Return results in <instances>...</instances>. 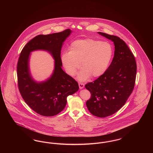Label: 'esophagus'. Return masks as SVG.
Masks as SVG:
<instances>
[{"label": "esophagus", "mask_w": 153, "mask_h": 153, "mask_svg": "<svg viewBox=\"0 0 153 153\" xmlns=\"http://www.w3.org/2000/svg\"><path fill=\"white\" fill-rule=\"evenodd\" d=\"M79 88H80V89H82V88H84V84L83 83H82V82H79Z\"/></svg>", "instance_id": "34e87169"}]
</instances>
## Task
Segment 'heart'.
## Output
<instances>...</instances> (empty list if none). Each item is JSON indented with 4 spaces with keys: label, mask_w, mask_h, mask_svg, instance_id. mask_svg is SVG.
Instances as JSON below:
<instances>
[{
    "label": "heart",
    "mask_w": 153,
    "mask_h": 153,
    "mask_svg": "<svg viewBox=\"0 0 153 153\" xmlns=\"http://www.w3.org/2000/svg\"><path fill=\"white\" fill-rule=\"evenodd\" d=\"M114 54V48L107 42L93 39H79L73 42L70 51H65L61 60L66 72L73 76L81 67L78 79L85 81L91 75L99 77L105 73Z\"/></svg>",
    "instance_id": "1"
}]
</instances>
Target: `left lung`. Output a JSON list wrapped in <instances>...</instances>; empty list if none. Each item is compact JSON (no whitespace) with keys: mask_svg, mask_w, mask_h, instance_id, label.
<instances>
[{"mask_svg":"<svg viewBox=\"0 0 153 153\" xmlns=\"http://www.w3.org/2000/svg\"><path fill=\"white\" fill-rule=\"evenodd\" d=\"M98 33L114 42V57L105 73L85 84L91 94L86 105L92 115L105 117L120 109L131 95L135 82L137 63L122 39L102 32Z\"/></svg>","mask_w":153,"mask_h":153,"instance_id":"1","label":"left lung"}]
</instances>
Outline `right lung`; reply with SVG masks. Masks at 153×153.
Here are the masks:
<instances>
[{
    "instance_id": "1",
    "label": "right lung",
    "mask_w": 153,
    "mask_h": 153,
    "mask_svg": "<svg viewBox=\"0 0 153 153\" xmlns=\"http://www.w3.org/2000/svg\"><path fill=\"white\" fill-rule=\"evenodd\" d=\"M72 31L35 36L23 48L17 64L18 85L22 98L37 114L45 117L57 115L64 109L66 98L79 90L77 82L62 70L61 50L63 42ZM48 51L55 59V69L51 77L38 83L32 78L29 68L31 51Z\"/></svg>"
}]
</instances>
